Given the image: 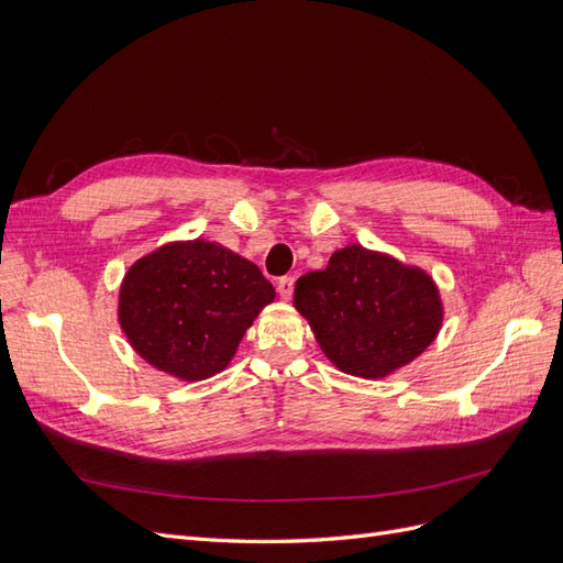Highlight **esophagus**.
<instances>
[{
    "label": "esophagus",
    "mask_w": 563,
    "mask_h": 563,
    "mask_svg": "<svg viewBox=\"0 0 563 563\" xmlns=\"http://www.w3.org/2000/svg\"><path fill=\"white\" fill-rule=\"evenodd\" d=\"M277 294L284 298V300H288L294 296V277H282L279 282H277Z\"/></svg>",
    "instance_id": "1"
}]
</instances>
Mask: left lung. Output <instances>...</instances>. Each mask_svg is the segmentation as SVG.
Listing matches in <instances>:
<instances>
[{"instance_id":"obj_1","label":"left lung","mask_w":563,"mask_h":563,"mask_svg":"<svg viewBox=\"0 0 563 563\" xmlns=\"http://www.w3.org/2000/svg\"><path fill=\"white\" fill-rule=\"evenodd\" d=\"M294 305L333 366L362 378H385L413 362L441 327L434 282L360 244L335 251L327 269L302 275Z\"/></svg>"}]
</instances>
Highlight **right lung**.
Instances as JSON below:
<instances>
[{
    "mask_svg": "<svg viewBox=\"0 0 563 563\" xmlns=\"http://www.w3.org/2000/svg\"><path fill=\"white\" fill-rule=\"evenodd\" d=\"M275 288L258 265L203 240L135 261L119 291V323L147 364L180 380L223 371Z\"/></svg>",
    "mask_w": 563,
    "mask_h": 563,
    "instance_id": "right-lung-1",
    "label": "right lung"
}]
</instances>
